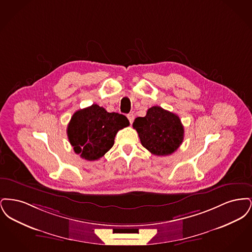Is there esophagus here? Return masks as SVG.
Masks as SVG:
<instances>
[{
	"mask_svg": "<svg viewBox=\"0 0 252 252\" xmlns=\"http://www.w3.org/2000/svg\"><path fill=\"white\" fill-rule=\"evenodd\" d=\"M127 118H128V120H129V123L132 124L133 121H134V115H133L132 113H129V114H127Z\"/></svg>",
	"mask_w": 252,
	"mask_h": 252,
	"instance_id": "esophagus-1",
	"label": "esophagus"
}]
</instances>
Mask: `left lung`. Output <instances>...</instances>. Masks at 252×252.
I'll list each match as a JSON object with an SVG mask.
<instances>
[{
    "label": "left lung",
    "instance_id": "1",
    "mask_svg": "<svg viewBox=\"0 0 252 252\" xmlns=\"http://www.w3.org/2000/svg\"><path fill=\"white\" fill-rule=\"evenodd\" d=\"M141 143L156 156H167L174 153L183 142L184 128L180 117L160 107L149 108L144 117L134 120Z\"/></svg>",
    "mask_w": 252,
    "mask_h": 252
}]
</instances>
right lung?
I'll list each match as a JSON object with an SVG mask.
<instances>
[{"label":"right lung","mask_w":252,"mask_h":252,"mask_svg":"<svg viewBox=\"0 0 252 252\" xmlns=\"http://www.w3.org/2000/svg\"><path fill=\"white\" fill-rule=\"evenodd\" d=\"M129 126L127 118L94 104L73 113L67 127L70 144L87 160L104 156L114 144L117 132Z\"/></svg>","instance_id":"add662e5"}]
</instances>
